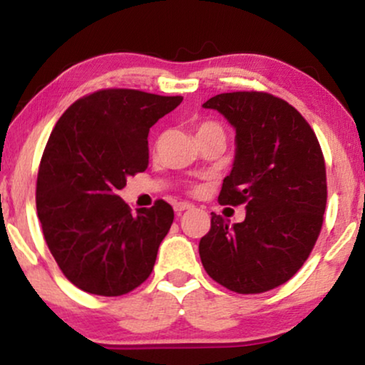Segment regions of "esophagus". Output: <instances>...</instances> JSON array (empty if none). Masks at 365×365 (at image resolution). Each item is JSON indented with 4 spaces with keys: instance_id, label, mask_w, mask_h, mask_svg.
I'll list each match as a JSON object with an SVG mask.
<instances>
[{
    "instance_id": "1",
    "label": "esophagus",
    "mask_w": 365,
    "mask_h": 365,
    "mask_svg": "<svg viewBox=\"0 0 365 365\" xmlns=\"http://www.w3.org/2000/svg\"><path fill=\"white\" fill-rule=\"evenodd\" d=\"M192 207H194L192 204H189V202H176V204H174V211L179 212V214H181L182 211H191Z\"/></svg>"
}]
</instances>
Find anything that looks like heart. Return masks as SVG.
<instances>
[{
  "label": "heart",
  "mask_w": 365,
  "mask_h": 365,
  "mask_svg": "<svg viewBox=\"0 0 365 365\" xmlns=\"http://www.w3.org/2000/svg\"><path fill=\"white\" fill-rule=\"evenodd\" d=\"M204 128H219L217 124H214V123H204V124H201V128L199 129H204Z\"/></svg>",
  "instance_id": "1"
}]
</instances>
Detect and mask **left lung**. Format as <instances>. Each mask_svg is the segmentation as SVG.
<instances>
[{
    "label": "left lung",
    "mask_w": 365,
    "mask_h": 365,
    "mask_svg": "<svg viewBox=\"0 0 365 365\" xmlns=\"http://www.w3.org/2000/svg\"><path fill=\"white\" fill-rule=\"evenodd\" d=\"M236 129V153L219 202L246 204L229 224L211 212L199 241L202 266L239 294L287 282L311 254L326 211V164L316 134L291 104L267 93H222L202 104Z\"/></svg>",
    "instance_id": "8db88e82"
}]
</instances>
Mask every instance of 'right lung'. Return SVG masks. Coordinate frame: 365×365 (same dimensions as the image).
<instances>
[{
	"mask_svg": "<svg viewBox=\"0 0 365 365\" xmlns=\"http://www.w3.org/2000/svg\"><path fill=\"white\" fill-rule=\"evenodd\" d=\"M182 96L104 89L66 109L48 139L36 182L46 244L74 286L123 296L146 281L171 229L166 201L133 216L119 197L129 176L148 168V134Z\"/></svg>",
	"mask_w": 365,
	"mask_h": 365,
	"instance_id": "right-lung-1",
	"label": "right lung"
}]
</instances>
